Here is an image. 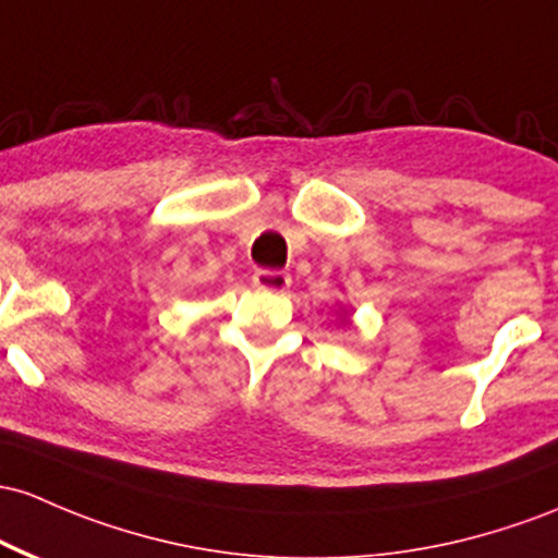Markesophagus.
<instances>
[{
  "label": "esophagus",
  "instance_id": "obj_1",
  "mask_svg": "<svg viewBox=\"0 0 558 558\" xmlns=\"http://www.w3.org/2000/svg\"><path fill=\"white\" fill-rule=\"evenodd\" d=\"M254 286H256V289H262V291L283 293L291 286V275L280 272V269H256Z\"/></svg>",
  "mask_w": 558,
  "mask_h": 558
}]
</instances>
